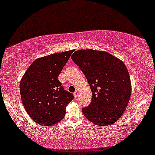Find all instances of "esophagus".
Returning <instances> with one entry per match:
<instances>
[{"instance_id":"34e87169","label":"esophagus","mask_w":155,"mask_h":155,"mask_svg":"<svg viewBox=\"0 0 155 155\" xmlns=\"http://www.w3.org/2000/svg\"><path fill=\"white\" fill-rule=\"evenodd\" d=\"M78 95H79V94H78V91H76L74 93V96H75V97H77L78 96Z\"/></svg>"}]
</instances>
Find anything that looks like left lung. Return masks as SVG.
I'll list each match as a JSON object with an SVG mask.
<instances>
[{
    "label": "left lung",
    "instance_id": "left-lung-1",
    "mask_svg": "<svg viewBox=\"0 0 155 155\" xmlns=\"http://www.w3.org/2000/svg\"><path fill=\"white\" fill-rule=\"evenodd\" d=\"M71 59L89 82L91 102L82 109L83 114L97 126L112 124L127 107L132 86L122 61L107 52L92 49L75 51Z\"/></svg>",
    "mask_w": 155,
    "mask_h": 155
}]
</instances>
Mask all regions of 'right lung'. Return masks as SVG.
<instances>
[{"mask_svg":"<svg viewBox=\"0 0 155 155\" xmlns=\"http://www.w3.org/2000/svg\"><path fill=\"white\" fill-rule=\"evenodd\" d=\"M73 50L38 58L31 64L20 82L23 107L39 125L52 126L66 114V105L74 96L64 89L58 76Z\"/></svg>","mask_w":155,"mask_h":155,"instance_id":"obj_1","label":"right lung"}]
</instances>
